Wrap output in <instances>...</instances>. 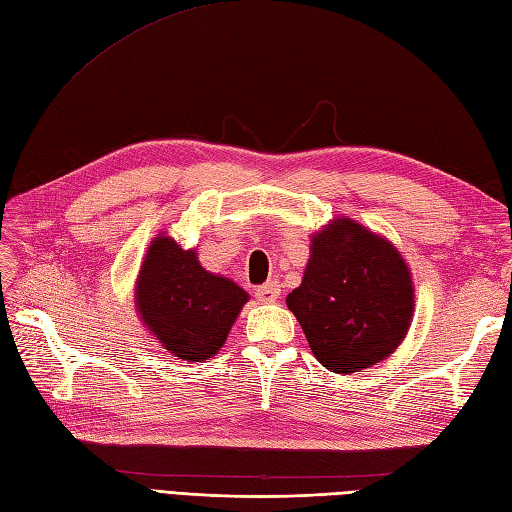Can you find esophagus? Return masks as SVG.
<instances>
[{"label": "esophagus", "instance_id": "esophagus-1", "mask_svg": "<svg viewBox=\"0 0 512 512\" xmlns=\"http://www.w3.org/2000/svg\"><path fill=\"white\" fill-rule=\"evenodd\" d=\"M255 296L259 300H264V303H274V300L281 296V287H279L277 281H268V283H264L261 287H257Z\"/></svg>", "mask_w": 512, "mask_h": 512}]
</instances>
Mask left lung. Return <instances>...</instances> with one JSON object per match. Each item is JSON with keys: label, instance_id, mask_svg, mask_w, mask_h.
I'll list each match as a JSON object with an SVG mask.
<instances>
[{"label": "left lung", "instance_id": "left-lung-1", "mask_svg": "<svg viewBox=\"0 0 512 512\" xmlns=\"http://www.w3.org/2000/svg\"><path fill=\"white\" fill-rule=\"evenodd\" d=\"M287 307L326 370L350 374L398 348L413 316V285L387 240L348 218L313 235L311 259Z\"/></svg>", "mask_w": 512, "mask_h": 512}]
</instances>
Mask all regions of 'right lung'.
<instances>
[{"mask_svg": "<svg viewBox=\"0 0 512 512\" xmlns=\"http://www.w3.org/2000/svg\"><path fill=\"white\" fill-rule=\"evenodd\" d=\"M248 294L201 268L194 251L157 238L144 259L136 305L142 322L179 359L203 361L225 344Z\"/></svg>", "mask_w": 512, "mask_h": 512, "instance_id": "add662e5", "label": "right lung"}]
</instances>
